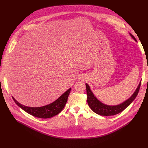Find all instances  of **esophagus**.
<instances>
[{"instance_id":"1","label":"esophagus","mask_w":148,"mask_h":148,"mask_svg":"<svg viewBox=\"0 0 148 148\" xmlns=\"http://www.w3.org/2000/svg\"><path fill=\"white\" fill-rule=\"evenodd\" d=\"M82 79H83V78H82Z\"/></svg>"}]
</instances>
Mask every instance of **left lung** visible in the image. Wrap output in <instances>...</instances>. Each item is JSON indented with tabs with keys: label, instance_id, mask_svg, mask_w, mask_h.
<instances>
[{
	"label": "left lung",
	"instance_id": "1",
	"mask_svg": "<svg viewBox=\"0 0 148 148\" xmlns=\"http://www.w3.org/2000/svg\"><path fill=\"white\" fill-rule=\"evenodd\" d=\"M132 37L135 40V38L133 36L131 35ZM141 83L138 85V86L136 89L135 92H134L133 95L130 98H129L128 100L123 102L122 104L117 105V106H107L101 103L99 100H97L96 97L94 96L93 93L91 91L89 88V85L86 84V92H87V102L89 107L91 110L95 112L97 114H99L103 116H110L118 114L120 112H122L127 107L131 104V103L135 99L137 96L140 88L141 86Z\"/></svg>",
	"mask_w": 148,
	"mask_h": 148
}]
</instances>
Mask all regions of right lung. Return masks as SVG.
<instances>
[{
	"label": "right lung",
	"mask_w": 148,
	"mask_h": 148,
	"mask_svg": "<svg viewBox=\"0 0 148 148\" xmlns=\"http://www.w3.org/2000/svg\"><path fill=\"white\" fill-rule=\"evenodd\" d=\"M70 91L71 88L68 89L60 97L58 98L56 101L51 103V104L40 107H31L25 106L20 104L15 99V98L13 97H12V98L18 106L29 114L36 117L48 119L59 114L63 110L66 103L67 99H68Z\"/></svg>",
	"instance_id": "obj_1"
}]
</instances>
